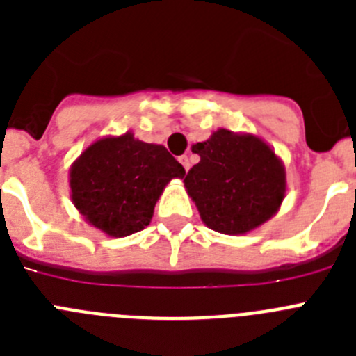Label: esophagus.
<instances>
[{"instance_id": "esophagus-1", "label": "esophagus", "mask_w": 356, "mask_h": 356, "mask_svg": "<svg viewBox=\"0 0 356 356\" xmlns=\"http://www.w3.org/2000/svg\"><path fill=\"white\" fill-rule=\"evenodd\" d=\"M180 163L185 168V171H188V168H191V160H188L187 155L180 156Z\"/></svg>"}]
</instances>
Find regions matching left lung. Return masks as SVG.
Here are the masks:
<instances>
[{"instance_id":"left-lung-1","label":"left lung","mask_w":356,"mask_h":356,"mask_svg":"<svg viewBox=\"0 0 356 356\" xmlns=\"http://www.w3.org/2000/svg\"><path fill=\"white\" fill-rule=\"evenodd\" d=\"M193 151L200 162L184 184L210 229L244 235L278 212L287 191L285 168L260 137L219 128Z\"/></svg>"}]
</instances>
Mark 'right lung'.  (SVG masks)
Segmentation results:
<instances>
[{"label":"right lung","mask_w":356,"mask_h":356,"mask_svg":"<svg viewBox=\"0 0 356 356\" xmlns=\"http://www.w3.org/2000/svg\"><path fill=\"white\" fill-rule=\"evenodd\" d=\"M184 176V165L165 147L127 131L90 144L72 162L69 187L90 226L108 237H128L149 225L165 185Z\"/></svg>","instance_id":"obj_1"}]
</instances>
